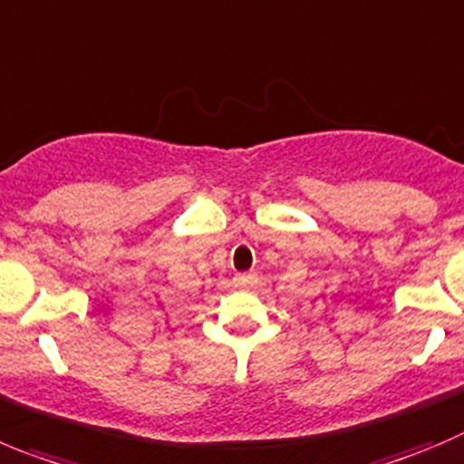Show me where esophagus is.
I'll list each match as a JSON object with an SVG mask.
<instances>
[{"instance_id":"1","label":"esophagus","mask_w":464,"mask_h":464,"mask_svg":"<svg viewBox=\"0 0 464 464\" xmlns=\"http://www.w3.org/2000/svg\"><path fill=\"white\" fill-rule=\"evenodd\" d=\"M236 281L242 285H252L256 281V275H237Z\"/></svg>"}]
</instances>
